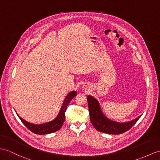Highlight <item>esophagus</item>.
<instances>
[{"label":"esophagus","mask_w":160,"mask_h":160,"mask_svg":"<svg viewBox=\"0 0 160 160\" xmlns=\"http://www.w3.org/2000/svg\"><path fill=\"white\" fill-rule=\"evenodd\" d=\"M83 88H87V85H83Z\"/></svg>","instance_id":"34e87169"}]
</instances>
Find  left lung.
Instances as JSON below:
<instances>
[{
    "label": "left lung",
    "mask_w": 160,
    "mask_h": 160,
    "mask_svg": "<svg viewBox=\"0 0 160 160\" xmlns=\"http://www.w3.org/2000/svg\"><path fill=\"white\" fill-rule=\"evenodd\" d=\"M89 117L92 125L96 130L109 134H120L130 130L136 122L141 118V115L137 118L125 123L115 122L108 119L105 117L100 107L99 102L92 96L87 97Z\"/></svg>",
    "instance_id": "left-lung-1"
}]
</instances>
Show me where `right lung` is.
Masks as SVG:
<instances>
[{
  "label": "right lung",
  "mask_w": 160,
  "mask_h": 160,
  "mask_svg": "<svg viewBox=\"0 0 160 160\" xmlns=\"http://www.w3.org/2000/svg\"><path fill=\"white\" fill-rule=\"evenodd\" d=\"M77 92L72 91L66 96L60 112L58 113L56 118L54 119L52 122L42 124H33L26 122V121L20 118L18 114L17 115L19 117V119L22 121V122L26 126V127L34 134H48L52 133V132H55L59 130L62 125H63V123L65 120V112L67 111L68 104H69L70 101L77 96Z\"/></svg>",
  "instance_id": "right-lung-1"
}]
</instances>
